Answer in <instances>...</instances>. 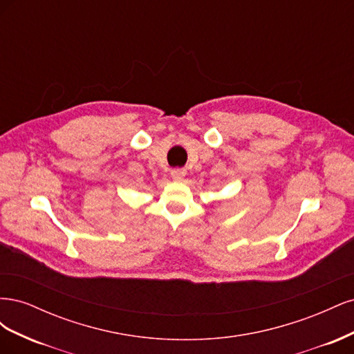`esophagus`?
<instances>
[{
  "label": "esophagus",
  "mask_w": 354,
  "mask_h": 354,
  "mask_svg": "<svg viewBox=\"0 0 354 354\" xmlns=\"http://www.w3.org/2000/svg\"><path fill=\"white\" fill-rule=\"evenodd\" d=\"M185 177H186V171L185 169L177 168V169L171 171V178H173L174 181H183Z\"/></svg>",
  "instance_id": "1"
}]
</instances>
